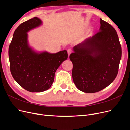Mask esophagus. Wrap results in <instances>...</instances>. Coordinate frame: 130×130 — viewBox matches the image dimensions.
Listing matches in <instances>:
<instances>
[{
  "label": "esophagus",
  "instance_id": "esophagus-1",
  "mask_svg": "<svg viewBox=\"0 0 130 130\" xmlns=\"http://www.w3.org/2000/svg\"><path fill=\"white\" fill-rule=\"evenodd\" d=\"M67 53H68V57H69V55H70V54L72 53V50L71 49H68L67 50Z\"/></svg>",
  "mask_w": 130,
  "mask_h": 130
}]
</instances>
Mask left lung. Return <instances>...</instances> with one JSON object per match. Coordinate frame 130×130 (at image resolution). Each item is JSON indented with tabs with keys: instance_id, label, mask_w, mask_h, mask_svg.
Masks as SVG:
<instances>
[{
	"instance_id": "8db88e82",
	"label": "left lung",
	"mask_w": 130,
	"mask_h": 130,
	"mask_svg": "<svg viewBox=\"0 0 130 130\" xmlns=\"http://www.w3.org/2000/svg\"><path fill=\"white\" fill-rule=\"evenodd\" d=\"M70 55L73 80L85 93H96L115 79L121 57V47L116 30L100 18L99 31L74 46Z\"/></svg>"
}]
</instances>
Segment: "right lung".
<instances>
[{
    "label": "right lung",
    "mask_w": 130,
    "mask_h": 130,
    "mask_svg": "<svg viewBox=\"0 0 130 130\" xmlns=\"http://www.w3.org/2000/svg\"><path fill=\"white\" fill-rule=\"evenodd\" d=\"M42 22L35 17L23 22L15 30L9 48L10 71L15 81L30 92H42L53 84L55 73L68 57L67 50L51 54L36 52L29 46L27 32Z\"/></svg>",
    "instance_id": "add662e5"
}]
</instances>
